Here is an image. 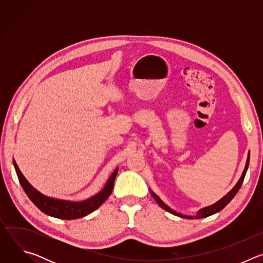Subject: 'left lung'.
<instances>
[{"label": "left lung", "mask_w": 263, "mask_h": 263, "mask_svg": "<svg viewBox=\"0 0 263 263\" xmlns=\"http://www.w3.org/2000/svg\"><path fill=\"white\" fill-rule=\"evenodd\" d=\"M249 162H250V152H249V154H248L247 163H246L245 170H243V172H242V175H241L240 179L238 180V182L236 183V185H235V186L233 187V189H232V190H231V191H230L226 196H224L223 198H221L219 201H217V202H216V203H214L213 205H210V206H208V207H205V208H203V209L199 210V211H198V213H197L195 216L184 215V214H181V213H179V212H176L175 210H173L172 208H170L166 204H164V203L160 200V198H159L157 195H155L152 191H149V192H151V194H152L153 198L156 200V202L159 204V206H160L161 208H163L164 210H166L167 212H170V213H172V214H174V215H177V216H180V217H183V218H190V219L207 217V216H209V215H212V214H214V213H216V212L220 211L222 208L226 207V206L230 203V201L235 197V195H236V194H237V192L239 191L240 186H241V184H242V182H243V179H245L246 173H247V171H248Z\"/></svg>", "instance_id": "left-lung-1"}]
</instances>
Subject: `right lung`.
<instances>
[{
	"label": "right lung",
	"mask_w": 263,
	"mask_h": 263,
	"mask_svg": "<svg viewBox=\"0 0 263 263\" xmlns=\"http://www.w3.org/2000/svg\"><path fill=\"white\" fill-rule=\"evenodd\" d=\"M13 164H14L22 187L24 189L25 193L27 194V196L29 197V199L34 203V205L36 207H39V209H41L44 213L60 219L80 218L98 209L111 195L112 190H114L115 180L119 172V168H117L114 173H112V175L109 177L108 181L106 182L104 189L96 196L82 202H71L66 200L49 198L41 194L27 181V179L24 177V175L20 171L14 160H13Z\"/></svg>",
	"instance_id": "right-lung-1"
}]
</instances>
